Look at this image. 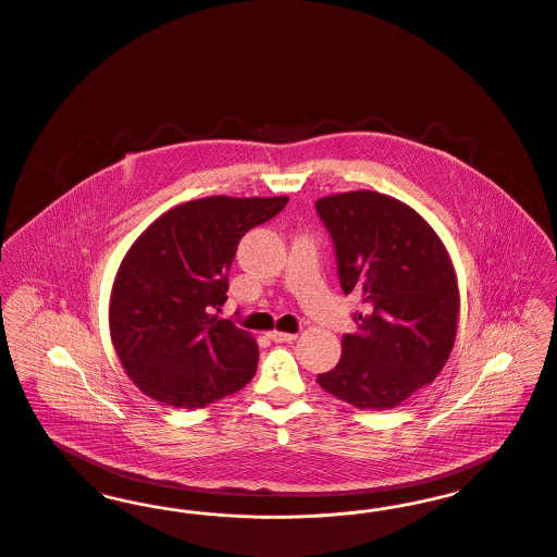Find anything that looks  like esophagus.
Returning <instances> with one entry per match:
<instances>
[{
	"instance_id": "esophagus-1",
	"label": "esophagus",
	"mask_w": 557,
	"mask_h": 557,
	"mask_svg": "<svg viewBox=\"0 0 557 557\" xmlns=\"http://www.w3.org/2000/svg\"><path fill=\"white\" fill-rule=\"evenodd\" d=\"M268 337H270L272 342H276V344H287V342H295V339H297V333H283V331H272Z\"/></svg>"
}]
</instances>
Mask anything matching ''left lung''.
<instances>
[{
    "label": "left lung",
    "mask_w": 557,
    "mask_h": 557,
    "mask_svg": "<svg viewBox=\"0 0 557 557\" xmlns=\"http://www.w3.org/2000/svg\"><path fill=\"white\" fill-rule=\"evenodd\" d=\"M339 285L362 297L356 333L319 375L322 389L358 409L389 410L438 377L459 319L450 258L434 228L403 201L356 190L317 201Z\"/></svg>",
    "instance_id": "8db88e82"
}]
</instances>
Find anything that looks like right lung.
Segmentation results:
<instances>
[{
	"mask_svg": "<svg viewBox=\"0 0 557 557\" xmlns=\"http://www.w3.org/2000/svg\"><path fill=\"white\" fill-rule=\"evenodd\" d=\"M287 197H207L154 220L125 253L111 293V339L147 396L201 409L249 383L258 344L218 319L238 240L272 220Z\"/></svg>",
	"mask_w": 557,
	"mask_h": 557,
	"instance_id": "right-lung-1",
	"label": "right lung"
}]
</instances>
